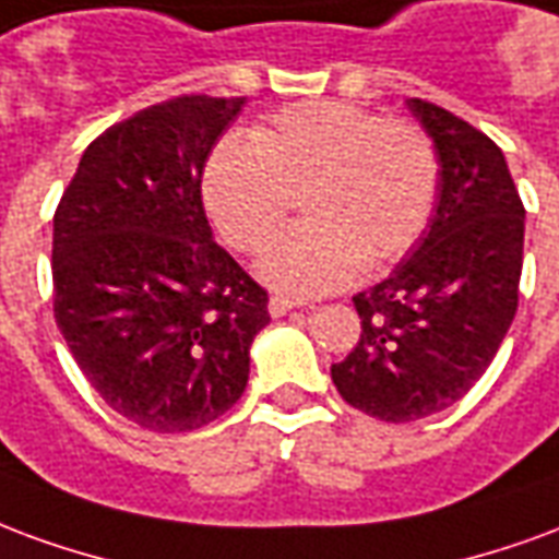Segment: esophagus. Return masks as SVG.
Here are the masks:
<instances>
[{"label": "esophagus", "mask_w": 559, "mask_h": 559, "mask_svg": "<svg viewBox=\"0 0 559 559\" xmlns=\"http://www.w3.org/2000/svg\"><path fill=\"white\" fill-rule=\"evenodd\" d=\"M297 307V300H292V297H285V295H274L271 297V304H267V309H271V316L274 319H280V316H285L288 309H295Z\"/></svg>", "instance_id": "34e87169"}]
</instances>
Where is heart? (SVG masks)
<instances>
[{
  "instance_id": "b5f03b06",
  "label": "heart",
  "mask_w": 559,
  "mask_h": 559,
  "mask_svg": "<svg viewBox=\"0 0 559 559\" xmlns=\"http://www.w3.org/2000/svg\"><path fill=\"white\" fill-rule=\"evenodd\" d=\"M438 190L441 160L419 121L336 100L285 107L250 140H219L202 175L211 223L247 255L280 235L297 195L307 223L262 262V274L295 295L399 262L423 238Z\"/></svg>"
}]
</instances>
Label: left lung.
Segmentation results:
<instances>
[{"label":"left lung","instance_id":"obj_1","mask_svg":"<svg viewBox=\"0 0 559 559\" xmlns=\"http://www.w3.org/2000/svg\"><path fill=\"white\" fill-rule=\"evenodd\" d=\"M414 116L441 160L429 229L393 274L354 295L360 340L330 378L352 408L414 423L450 408L495 360L519 309L524 205L503 151L423 97Z\"/></svg>","mask_w":559,"mask_h":559}]
</instances>
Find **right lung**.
Returning a JSON list of instances; mask_svg holds the SVG:
<instances>
[{"instance_id":"add662e5","label":"right lung","mask_w":559,"mask_h":559,"mask_svg":"<svg viewBox=\"0 0 559 559\" xmlns=\"http://www.w3.org/2000/svg\"><path fill=\"white\" fill-rule=\"evenodd\" d=\"M247 97L178 95L85 148L52 214V312L88 384L148 431L235 405L267 292L219 247L202 173Z\"/></svg>"}]
</instances>
